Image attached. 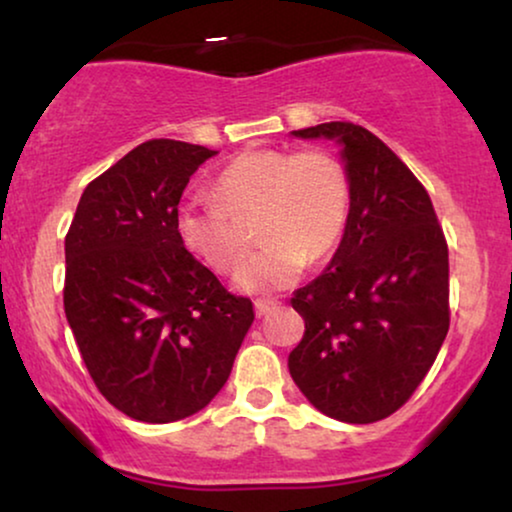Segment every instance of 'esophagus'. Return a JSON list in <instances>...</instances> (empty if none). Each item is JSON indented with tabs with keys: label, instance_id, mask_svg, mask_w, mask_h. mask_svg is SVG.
I'll return each instance as SVG.
<instances>
[{
	"label": "esophagus",
	"instance_id": "34e87169",
	"mask_svg": "<svg viewBox=\"0 0 512 512\" xmlns=\"http://www.w3.org/2000/svg\"><path fill=\"white\" fill-rule=\"evenodd\" d=\"M254 307H256L258 317H265V314H270L272 310H275L277 303H272V300H256Z\"/></svg>",
	"mask_w": 512,
	"mask_h": 512
}]
</instances>
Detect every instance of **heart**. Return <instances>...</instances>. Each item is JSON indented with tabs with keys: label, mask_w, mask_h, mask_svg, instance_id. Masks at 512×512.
Listing matches in <instances>:
<instances>
[{
	"label": "heart",
	"mask_w": 512,
	"mask_h": 512,
	"mask_svg": "<svg viewBox=\"0 0 512 512\" xmlns=\"http://www.w3.org/2000/svg\"><path fill=\"white\" fill-rule=\"evenodd\" d=\"M219 207L188 202L174 216L179 247L216 275H230L247 254L232 223H256L265 247L233 279L240 293H277L298 282L305 263L326 258L349 214V181L324 151L254 149L235 156L214 181Z\"/></svg>",
	"instance_id": "1"
}]
</instances>
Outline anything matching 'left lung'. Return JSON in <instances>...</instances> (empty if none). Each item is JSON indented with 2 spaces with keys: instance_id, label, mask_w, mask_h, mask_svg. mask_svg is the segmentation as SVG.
I'll return each instance as SVG.
<instances>
[{
  "instance_id": "8db88e82",
  "label": "left lung",
  "mask_w": 512,
  "mask_h": 512,
  "mask_svg": "<svg viewBox=\"0 0 512 512\" xmlns=\"http://www.w3.org/2000/svg\"><path fill=\"white\" fill-rule=\"evenodd\" d=\"M340 146L349 214L331 263L293 293L305 335L289 373L307 401L347 424L389 417L436 361L450 328V263L429 193L354 123L293 130Z\"/></svg>"
}]
</instances>
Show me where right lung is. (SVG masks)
I'll use <instances>...</instances> for the list:
<instances>
[{
	"label": "right lung",
	"mask_w": 512,
	"mask_h": 512,
	"mask_svg": "<svg viewBox=\"0 0 512 512\" xmlns=\"http://www.w3.org/2000/svg\"><path fill=\"white\" fill-rule=\"evenodd\" d=\"M219 151L151 139L90 181L65 237V314L90 377L137 422L200 412L226 384L254 321L179 247L174 216Z\"/></svg>",
	"instance_id": "1"
}]
</instances>
